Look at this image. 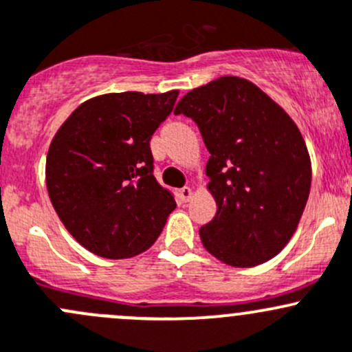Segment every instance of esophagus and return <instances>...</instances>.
<instances>
[{"mask_svg":"<svg viewBox=\"0 0 352 352\" xmlns=\"http://www.w3.org/2000/svg\"><path fill=\"white\" fill-rule=\"evenodd\" d=\"M179 195H181V200L190 201L191 198H193V190H191L190 186H184L179 190Z\"/></svg>","mask_w":352,"mask_h":352,"instance_id":"1","label":"esophagus"}]
</instances>
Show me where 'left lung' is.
Listing matches in <instances>:
<instances>
[{
  "mask_svg": "<svg viewBox=\"0 0 352 352\" xmlns=\"http://www.w3.org/2000/svg\"><path fill=\"white\" fill-rule=\"evenodd\" d=\"M200 129L210 152L208 191L217 201L201 244L222 263L252 267L288 244L311 184L310 155L298 126L254 82L223 76L176 104Z\"/></svg>",
  "mask_w": 352,
  "mask_h": 352,
  "instance_id": "obj_1",
  "label": "left lung"
}]
</instances>
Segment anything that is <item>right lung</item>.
Segmentation results:
<instances>
[{
	"instance_id": "right-lung-1",
	"label": "right lung",
	"mask_w": 352,
	"mask_h": 352,
	"mask_svg": "<svg viewBox=\"0 0 352 352\" xmlns=\"http://www.w3.org/2000/svg\"><path fill=\"white\" fill-rule=\"evenodd\" d=\"M179 95L108 93L79 104L50 142L49 198L69 234L93 254L147 251L176 208L152 175L151 137Z\"/></svg>"
}]
</instances>
